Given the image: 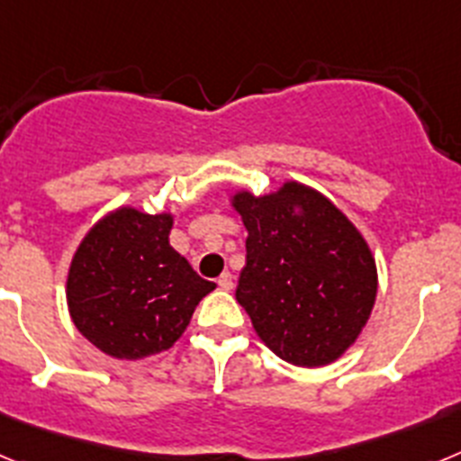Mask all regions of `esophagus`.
<instances>
[{"label":"esophagus","instance_id":"obj_1","mask_svg":"<svg viewBox=\"0 0 461 461\" xmlns=\"http://www.w3.org/2000/svg\"><path fill=\"white\" fill-rule=\"evenodd\" d=\"M217 284L221 291H233V275H230V272H223V275L219 276Z\"/></svg>","mask_w":461,"mask_h":461}]
</instances>
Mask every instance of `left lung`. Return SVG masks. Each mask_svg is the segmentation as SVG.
<instances>
[{"label":"left lung","instance_id":"1","mask_svg":"<svg viewBox=\"0 0 461 461\" xmlns=\"http://www.w3.org/2000/svg\"><path fill=\"white\" fill-rule=\"evenodd\" d=\"M230 205L247 228V266L235 300L260 341L295 367H325L357 341L378 291L376 258L328 195L286 180Z\"/></svg>","mask_w":461,"mask_h":461}]
</instances>
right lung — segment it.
I'll return each mask as SVG.
<instances>
[{"instance_id":"obj_1","label":"right lung","mask_w":461,"mask_h":461,"mask_svg":"<svg viewBox=\"0 0 461 461\" xmlns=\"http://www.w3.org/2000/svg\"><path fill=\"white\" fill-rule=\"evenodd\" d=\"M173 214L133 205L89 228L67 275V304L80 335L105 356L145 360L168 351L217 284L170 247Z\"/></svg>"}]
</instances>
